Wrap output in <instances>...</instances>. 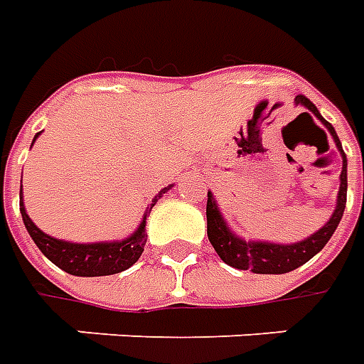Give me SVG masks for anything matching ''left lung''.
Wrapping results in <instances>:
<instances>
[{
	"label": "left lung",
	"mask_w": 364,
	"mask_h": 364,
	"mask_svg": "<svg viewBox=\"0 0 364 364\" xmlns=\"http://www.w3.org/2000/svg\"><path fill=\"white\" fill-rule=\"evenodd\" d=\"M296 105H304L306 109L314 112L318 119L323 122V127L328 128L329 134L333 136L336 140L337 150L341 151L343 158V167H341V185H339V195H337V206L329 222L320 228L316 234L310 237H306L298 244L281 245V244H269V242H245L242 237L234 236L230 228L226 226V222L222 218L220 210L216 206V200L213 195L208 193V200H206V232H208V240L216 250V253L220 255V259L224 263H228L230 267L242 269V271H253L259 274H282L294 271L300 265H304L306 261H310L318 252L323 250V245L328 244L329 237L333 236L337 224L341 220L345 210V203H347V158L345 151L341 148V142L336 134V128L329 124L328 120L321 117L316 105L304 95H296ZM308 114V112H304Z\"/></svg>",
	"instance_id": "left-lung-1"
}]
</instances>
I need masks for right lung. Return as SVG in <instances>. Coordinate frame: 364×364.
<instances>
[{
    "instance_id": "right-lung-1",
    "label": "right lung",
    "mask_w": 364,
    "mask_h": 364,
    "mask_svg": "<svg viewBox=\"0 0 364 364\" xmlns=\"http://www.w3.org/2000/svg\"><path fill=\"white\" fill-rule=\"evenodd\" d=\"M38 136V134H36ZM35 136V140H36ZM33 140V142H35ZM169 191V187L161 189L151 200L150 208L146 216L150 214L151 206L158 203V198ZM19 206L21 216L25 222L28 236L33 237L36 247L48 257V259L75 277H105V274H114L124 271L130 265H134L136 261L140 259L146 245V216H144L142 224L138 226L134 234L122 242H101V244H70V242H62L56 237L44 234L43 230L35 226V222L28 218L27 210L23 206V191L19 193Z\"/></svg>"
}]
</instances>
